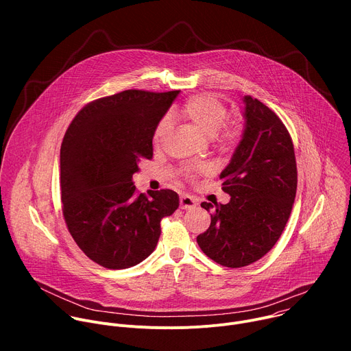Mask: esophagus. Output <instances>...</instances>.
Instances as JSON below:
<instances>
[{
	"instance_id": "esophagus-1",
	"label": "esophagus",
	"mask_w": 351,
	"mask_h": 351,
	"mask_svg": "<svg viewBox=\"0 0 351 351\" xmlns=\"http://www.w3.org/2000/svg\"><path fill=\"white\" fill-rule=\"evenodd\" d=\"M179 204H180V208H182V210H193V208H195V206H197L195 199H194L191 195H187V194L180 195Z\"/></svg>"
}]
</instances>
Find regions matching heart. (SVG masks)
<instances>
[{
    "label": "heart",
    "instance_id": "b5f03b06",
    "mask_svg": "<svg viewBox=\"0 0 351 351\" xmlns=\"http://www.w3.org/2000/svg\"><path fill=\"white\" fill-rule=\"evenodd\" d=\"M228 110L225 104L213 94H198L191 98L179 108V117L189 122L198 133L204 137L214 138L217 145L222 149L233 147L240 136L241 126L237 122H225ZM171 130L169 121L167 118L161 119L153 133L154 144H160L168 136ZM195 172H206L204 168L197 171H186L189 178H193Z\"/></svg>",
    "mask_w": 351,
    "mask_h": 351
}]
</instances>
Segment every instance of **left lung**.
Here are the masks:
<instances>
[{"label":"left lung","mask_w":351,"mask_h":351,"mask_svg":"<svg viewBox=\"0 0 351 351\" xmlns=\"http://www.w3.org/2000/svg\"><path fill=\"white\" fill-rule=\"evenodd\" d=\"M244 130L222 171L228 204L202 203L210 228L197 236L204 254L228 268L263 258L280 237L297 190L291 137L279 117L252 95H244Z\"/></svg>","instance_id":"1"}]
</instances>
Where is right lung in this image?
I'll use <instances>...</instances> for the list:
<instances>
[{
  "instance_id": "obj_1",
  "label": "right lung",
  "mask_w": 351,
  "mask_h": 351,
  "mask_svg": "<svg viewBox=\"0 0 351 351\" xmlns=\"http://www.w3.org/2000/svg\"><path fill=\"white\" fill-rule=\"evenodd\" d=\"M179 90H125L94 99L71 122L61 145V199L82 252L108 269L154 252L161 219L179 207L172 190L137 194L133 175L153 158V133Z\"/></svg>"
}]
</instances>
